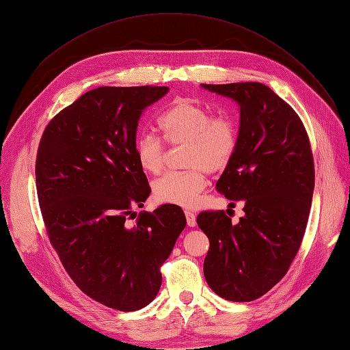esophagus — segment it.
<instances>
[{"mask_svg":"<svg viewBox=\"0 0 350 350\" xmlns=\"http://www.w3.org/2000/svg\"><path fill=\"white\" fill-rule=\"evenodd\" d=\"M185 217H187V224L189 228H194L197 225V217L191 211H185Z\"/></svg>","mask_w":350,"mask_h":350,"instance_id":"obj_1","label":"esophagus"}]
</instances>
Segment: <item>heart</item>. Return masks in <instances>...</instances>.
<instances>
[{"label": "heart", "mask_w": 350, "mask_h": 350, "mask_svg": "<svg viewBox=\"0 0 350 350\" xmlns=\"http://www.w3.org/2000/svg\"><path fill=\"white\" fill-rule=\"evenodd\" d=\"M166 143L185 144L184 172H169L153 184V196L163 204L196 207L206 187V172L217 174L235 156L238 130L229 115H213L201 105L179 99L157 121ZM137 163L146 174L156 175L165 165V144L159 137L143 133L135 139Z\"/></svg>", "instance_id": "b5f03b06"}]
</instances>
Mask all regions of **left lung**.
Returning a JSON list of instances; mask_svg holds the SVG:
<instances>
[{
    "instance_id": "left-lung-1",
    "label": "left lung",
    "mask_w": 350,
    "mask_h": 350,
    "mask_svg": "<svg viewBox=\"0 0 350 350\" xmlns=\"http://www.w3.org/2000/svg\"><path fill=\"white\" fill-rule=\"evenodd\" d=\"M239 107L238 146L217 191L242 201L238 224L225 211H203L198 228L210 241L204 278L215 293L250 302L288 271L308 221L314 161L299 116L266 84H201Z\"/></svg>"
}]
</instances>
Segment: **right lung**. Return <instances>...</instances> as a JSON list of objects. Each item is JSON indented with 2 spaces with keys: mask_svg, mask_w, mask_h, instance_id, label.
Listing matches in <instances>:
<instances>
[{
  "mask_svg": "<svg viewBox=\"0 0 350 350\" xmlns=\"http://www.w3.org/2000/svg\"><path fill=\"white\" fill-rule=\"evenodd\" d=\"M167 92L93 89L62 109L39 143L36 189L52 247L84 293L118 311L156 298L161 266L187 225L178 206L134 211L150 194L134 153L137 125Z\"/></svg>",
  "mask_w": 350,
  "mask_h": 350,
  "instance_id": "obj_1",
  "label": "right lung"
}]
</instances>
